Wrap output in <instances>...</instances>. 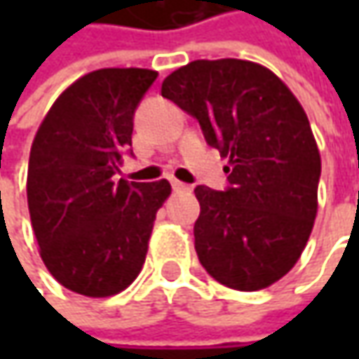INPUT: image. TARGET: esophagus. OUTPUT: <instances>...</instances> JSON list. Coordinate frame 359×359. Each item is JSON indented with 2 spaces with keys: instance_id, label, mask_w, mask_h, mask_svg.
I'll list each match as a JSON object with an SVG mask.
<instances>
[{
  "instance_id": "1",
  "label": "esophagus",
  "mask_w": 359,
  "mask_h": 359,
  "mask_svg": "<svg viewBox=\"0 0 359 359\" xmlns=\"http://www.w3.org/2000/svg\"><path fill=\"white\" fill-rule=\"evenodd\" d=\"M172 187L175 189V191H189V189H191L187 184H184V182H177V180H172Z\"/></svg>"
}]
</instances>
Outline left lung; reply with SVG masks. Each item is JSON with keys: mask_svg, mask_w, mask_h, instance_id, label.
I'll list each match as a JSON object with an SVG mask.
<instances>
[{"mask_svg": "<svg viewBox=\"0 0 359 359\" xmlns=\"http://www.w3.org/2000/svg\"><path fill=\"white\" fill-rule=\"evenodd\" d=\"M161 95L229 159L226 191L196 187L201 266L240 292L269 287L296 266L318 214L322 158L304 107L271 69L231 57L175 69Z\"/></svg>", "mask_w": 359, "mask_h": 359, "instance_id": "1", "label": "left lung"}]
</instances>
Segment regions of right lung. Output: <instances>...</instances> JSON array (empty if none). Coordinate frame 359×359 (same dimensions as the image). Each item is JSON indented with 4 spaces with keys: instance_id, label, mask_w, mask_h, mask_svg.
Listing matches in <instances>:
<instances>
[{
    "instance_id": "add662e5",
    "label": "right lung",
    "mask_w": 359,
    "mask_h": 359,
    "mask_svg": "<svg viewBox=\"0 0 359 359\" xmlns=\"http://www.w3.org/2000/svg\"><path fill=\"white\" fill-rule=\"evenodd\" d=\"M158 72L105 67L60 93L35 133L27 208L39 255L63 287L88 297L123 292L144 268L168 180L116 182L133 111Z\"/></svg>"
}]
</instances>
